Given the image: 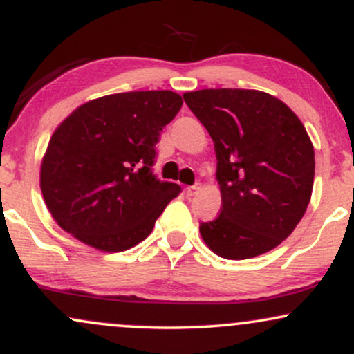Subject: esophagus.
<instances>
[{
    "instance_id": "1",
    "label": "esophagus",
    "mask_w": 354,
    "mask_h": 354,
    "mask_svg": "<svg viewBox=\"0 0 354 354\" xmlns=\"http://www.w3.org/2000/svg\"><path fill=\"white\" fill-rule=\"evenodd\" d=\"M200 189V185H194V186H188V188H186L185 191H186V196H194V194H196V191Z\"/></svg>"
}]
</instances>
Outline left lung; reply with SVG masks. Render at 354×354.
I'll list each match as a JSON object with an SVG mask.
<instances>
[{"instance_id":"8db88e82","label":"left lung","mask_w":354,"mask_h":354,"mask_svg":"<svg viewBox=\"0 0 354 354\" xmlns=\"http://www.w3.org/2000/svg\"><path fill=\"white\" fill-rule=\"evenodd\" d=\"M208 129L221 191L218 218L203 241L226 259H248L293 233L315 180V148L298 116L258 89H198L183 95Z\"/></svg>"}]
</instances>
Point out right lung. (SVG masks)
Segmentation results:
<instances>
[{"instance_id":"1","label":"right lung","mask_w":354,"mask_h":354,"mask_svg":"<svg viewBox=\"0 0 354 354\" xmlns=\"http://www.w3.org/2000/svg\"><path fill=\"white\" fill-rule=\"evenodd\" d=\"M181 106L169 89L116 93L61 121L39 169L44 205L61 230L106 253L129 250L151 233L181 191L151 173L160 133Z\"/></svg>"}]
</instances>
